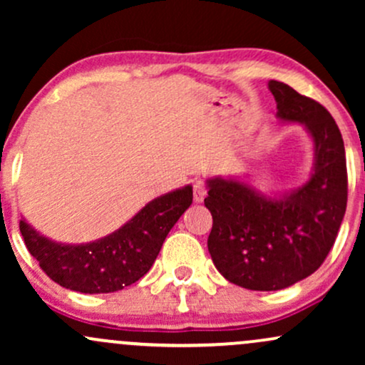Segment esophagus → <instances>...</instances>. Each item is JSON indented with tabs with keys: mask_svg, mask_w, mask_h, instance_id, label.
<instances>
[{
	"mask_svg": "<svg viewBox=\"0 0 365 365\" xmlns=\"http://www.w3.org/2000/svg\"><path fill=\"white\" fill-rule=\"evenodd\" d=\"M207 195V188L206 183L202 180H195L194 182V200L195 202H202L204 197Z\"/></svg>",
	"mask_w": 365,
	"mask_h": 365,
	"instance_id": "esophagus-1",
	"label": "esophagus"
}]
</instances>
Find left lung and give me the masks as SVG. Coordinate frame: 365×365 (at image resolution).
<instances>
[{"label": "left lung", "instance_id": "left-lung-1", "mask_svg": "<svg viewBox=\"0 0 365 365\" xmlns=\"http://www.w3.org/2000/svg\"><path fill=\"white\" fill-rule=\"evenodd\" d=\"M278 118L302 123L314 142L311 178L282 199L237 180L207 182L212 215L207 249L216 269L242 288L273 292L319 269L345 216V145L329 111L287 83L269 81Z\"/></svg>", "mask_w": 365, "mask_h": 365}]
</instances>
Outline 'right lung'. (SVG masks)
<instances>
[{"label": "right lung", "instance_id": "right-lung-1", "mask_svg": "<svg viewBox=\"0 0 365 365\" xmlns=\"http://www.w3.org/2000/svg\"><path fill=\"white\" fill-rule=\"evenodd\" d=\"M192 187L150 200L108 237L81 245L56 244L20 221L32 257L53 282L81 293H111L135 283L156 261L163 242L192 204Z\"/></svg>", "mask_w": 365, "mask_h": 365}]
</instances>
